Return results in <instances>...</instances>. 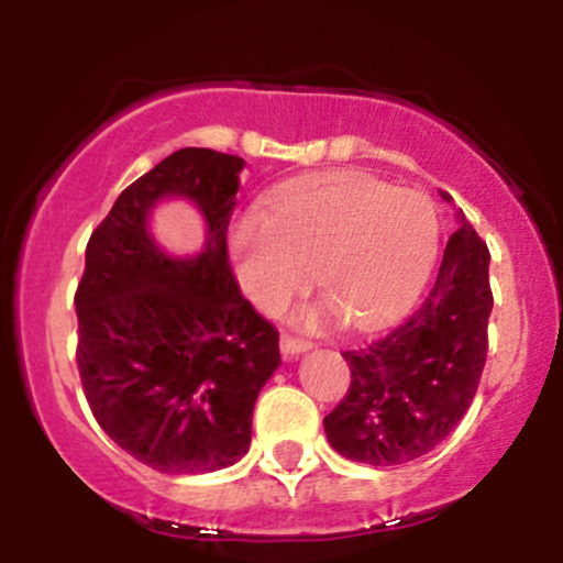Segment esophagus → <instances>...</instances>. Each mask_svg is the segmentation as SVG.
Here are the masks:
<instances>
[{"mask_svg":"<svg viewBox=\"0 0 563 563\" xmlns=\"http://www.w3.org/2000/svg\"><path fill=\"white\" fill-rule=\"evenodd\" d=\"M309 346H312L309 341L296 339V335H290V333L280 335V352H283V357H286V360H296L301 352H307Z\"/></svg>","mask_w":563,"mask_h":563,"instance_id":"obj_1","label":"esophagus"}]
</instances>
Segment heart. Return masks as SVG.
<instances>
[{"label": "heart", "instance_id": "b5f03b06", "mask_svg": "<svg viewBox=\"0 0 563 563\" xmlns=\"http://www.w3.org/2000/svg\"><path fill=\"white\" fill-rule=\"evenodd\" d=\"M437 249L434 200L363 172L283 187L269 217L249 211L230 232L238 280L264 312H280L314 269V286L328 301L303 309V325L335 314L352 328L397 318L421 290Z\"/></svg>", "mask_w": 563, "mask_h": 563}]
</instances>
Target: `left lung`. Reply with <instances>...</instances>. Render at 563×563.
Returning a JSON list of instances; mask_svg holds the SVG:
<instances>
[{
  "label": "left lung",
  "mask_w": 563,
  "mask_h": 563,
  "mask_svg": "<svg viewBox=\"0 0 563 563\" xmlns=\"http://www.w3.org/2000/svg\"><path fill=\"white\" fill-rule=\"evenodd\" d=\"M439 275L410 318L344 360L352 384L325 434L367 466H399L434 450L466 416L484 363L493 312L489 251L457 211Z\"/></svg>",
  "instance_id": "obj_1"
}]
</instances>
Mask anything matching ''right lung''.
<instances>
[{"mask_svg": "<svg viewBox=\"0 0 563 563\" xmlns=\"http://www.w3.org/2000/svg\"><path fill=\"white\" fill-rule=\"evenodd\" d=\"M245 161L183 147L115 198L87 243L76 288V363L108 437L161 474H209L249 452L251 416L280 365L277 331L243 299L228 224ZM187 197L207 219L198 257H169L152 206Z\"/></svg>", "mask_w": 563, "mask_h": 563, "instance_id": "1", "label": "right lung"}]
</instances>
